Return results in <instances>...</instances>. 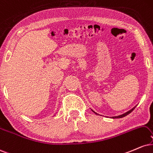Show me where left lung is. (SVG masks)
I'll use <instances>...</instances> for the list:
<instances>
[{
  "label": "left lung",
  "instance_id": "left-lung-1",
  "mask_svg": "<svg viewBox=\"0 0 153 153\" xmlns=\"http://www.w3.org/2000/svg\"><path fill=\"white\" fill-rule=\"evenodd\" d=\"M134 108H135V107H134V108H132V109H130V111H128V112H127L126 113H125V114H121V115H120V116H117V117H113L112 118H122V117H125V116H127V114H130V113H131V112H132V111H133L134 110ZM93 111V110H92ZM93 112H94V111H93ZM95 113V114H97V113L96 112H94Z\"/></svg>",
  "mask_w": 153,
  "mask_h": 153
}]
</instances>
